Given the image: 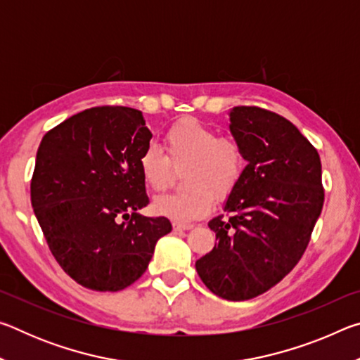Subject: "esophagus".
Segmentation results:
<instances>
[{"label": "esophagus", "instance_id": "34e87169", "mask_svg": "<svg viewBox=\"0 0 360 360\" xmlns=\"http://www.w3.org/2000/svg\"><path fill=\"white\" fill-rule=\"evenodd\" d=\"M173 229H174L176 231L191 230V229H192V225H191V224H178V222H174V224H173Z\"/></svg>", "mask_w": 360, "mask_h": 360}]
</instances>
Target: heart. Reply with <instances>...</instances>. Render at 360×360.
<instances>
[{
	"mask_svg": "<svg viewBox=\"0 0 360 360\" xmlns=\"http://www.w3.org/2000/svg\"><path fill=\"white\" fill-rule=\"evenodd\" d=\"M167 155L155 146H146L138 157V169L152 191H167L173 168L187 167V191L157 197L152 211L178 224L197 221L208 214L214 200H225L236 191L246 173V155L231 136H219L211 127L195 119L176 122L163 136Z\"/></svg>",
	"mask_w": 360,
	"mask_h": 360,
	"instance_id": "heart-1",
	"label": "heart"
}]
</instances>
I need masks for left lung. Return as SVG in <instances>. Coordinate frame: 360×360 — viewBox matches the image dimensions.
<instances>
[{"label": "left lung", "mask_w": 360, "mask_h": 360, "mask_svg": "<svg viewBox=\"0 0 360 360\" xmlns=\"http://www.w3.org/2000/svg\"><path fill=\"white\" fill-rule=\"evenodd\" d=\"M230 131L245 150L246 173L225 203L229 219L208 222L217 245L195 268L212 294L241 302L271 289L298 264L324 187L318 150L283 115L236 106Z\"/></svg>", "instance_id": "left-lung-1"}]
</instances>
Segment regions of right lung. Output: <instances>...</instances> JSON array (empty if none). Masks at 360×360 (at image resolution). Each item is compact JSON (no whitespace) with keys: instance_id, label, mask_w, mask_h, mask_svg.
I'll use <instances>...</instances> for the list:
<instances>
[{"instance_id":"obj_1","label":"right lung","mask_w":360,"mask_h":360,"mask_svg":"<svg viewBox=\"0 0 360 360\" xmlns=\"http://www.w3.org/2000/svg\"><path fill=\"white\" fill-rule=\"evenodd\" d=\"M150 138L143 112L125 106L85 109L42 138L32 206L52 255L84 288H129L172 231L167 217L138 214L149 205L138 157Z\"/></svg>"}]
</instances>
